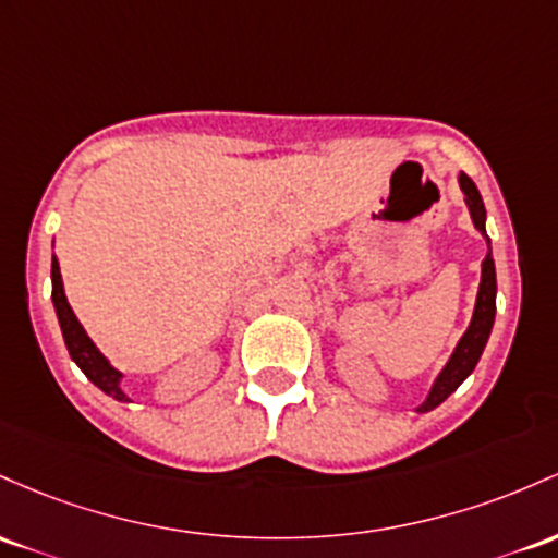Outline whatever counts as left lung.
I'll return each instance as SVG.
<instances>
[{"label": "left lung", "mask_w": 558, "mask_h": 558, "mask_svg": "<svg viewBox=\"0 0 558 558\" xmlns=\"http://www.w3.org/2000/svg\"><path fill=\"white\" fill-rule=\"evenodd\" d=\"M459 184H461V190H464V195H466V205H469V213H472L474 227H477L482 231V236L487 240V234H485V205H482L477 186H474V181L469 179L466 173H461ZM487 245H490V240H487ZM493 322H496V263H493V255L487 253L485 260H482V281H480L477 305H474L472 324H469L466 335L461 337L459 345H456L453 355H450V361H448V366L442 368V374L437 377L435 387H432V392H429V398L424 400L422 405H418V414H427V411L437 409V405H440L442 400H446L450 392H453L456 387H459L461 381H464L469 374L474 372V366H477L482 350H485V345H487V337H490Z\"/></svg>", "instance_id": "left-lung-1"}]
</instances>
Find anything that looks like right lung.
Segmentation results:
<instances>
[{
	"label": "right lung",
	"mask_w": 558,
	"mask_h": 558,
	"mask_svg": "<svg viewBox=\"0 0 558 558\" xmlns=\"http://www.w3.org/2000/svg\"><path fill=\"white\" fill-rule=\"evenodd\" d=\"M52 300H54V311H58V318H60L62 337H65L68 353H71V359L78 363L81 372H84L86 377H89L94 385L99 387V390L108 392L110 398L129 400L126 392L118 387V379H121V374H118L116 368H112L110 363L105 361V355L99 353L97 348H94L89 335H86L84 327H81L76 313H73L71 303H68L65 290H62V277H60L58 258H52Z\"/></svg>",
	"instance_id": "1"
}]
</instances>
